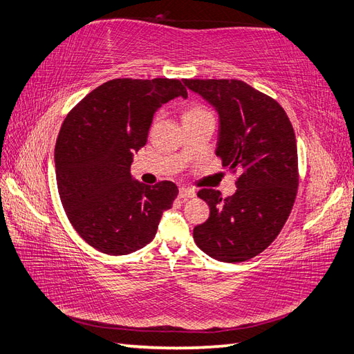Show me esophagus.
Listing matches in <instances>:
<instances>
[{"mask_svg": "<svg viewBox=\"0 0 354 354\" xmlns=\"http://www.w3.org/2000/svg\"><path fill=\"white\" fill-rule=\"evenodd\" d=\"M178 197L180 198H194L195 197V191L191 189V187H185L182 186L178 189Z\"/></svg>", "mask_w": 354, "mask_h": 354, "instance_id": "34e87169", "label": "esophagus"}]
</instances>
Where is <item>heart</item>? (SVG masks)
I'll return each instance as SVG.
<instances>
[{"label": "heart", "instance_id": "heart-1", "mask_svg": "<svg viewBox=\"0 0 354 354\" xmlns=\"http://www.w3.org/2000/svg\"><path fill=\"white\" fill-rule=\"evenodd\" d=\"M206 115H212L206 106H203V104H191L185 111V116L183 118H197V116H206Z\"/></svg>", "mask_w": 354, "mask_h": 354}]
</instances>
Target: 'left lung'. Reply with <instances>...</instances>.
Listing matches in <instances>:
<instances>
[{
  "mask_svg": "<svg viewBox=\"0 0 354 354\" xmlns=\"http://www.w3.org/2000/svg\"><path fill=\"white\" fill-rule=\"evenodd\" d=\"M216 109V156L236 174V192L223 198L203 187L210 215L194 229L197 245L219 262L238 263L262 253L283 229L298 187L295 133L276 100L241 80H183Z\"/></svg>",
  "mask_w": 354,
  "mask_h": 354,
  "instance_id": "8db88e82",
  "label": "left lung"
}]
</instances>
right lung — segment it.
<instances>
[{
	"mask_svg": "<svg viewBox=\"0 0 354 354\" xmlns=\"http://www.w3.org/2000/svg\"><path fill=\"white\" fill-rule=\"evenodd\" d=\"M176 97H187L176 78H115L88 93L62 124L54 150L62 206L75 232L101 253L145 247L177 197L168 180L148 186L130 174L153 115Z\"/></svg>",
	"mask_w": 354,
	"mask_h": 354,
	"instance_id": "1",
	"label": "right lung"
}]
</instances>
